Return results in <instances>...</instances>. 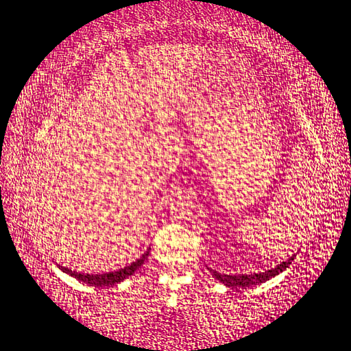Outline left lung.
Masks as SVG:
<instances>
[{"instance_id":"1","label":"left lung","mask_w":351,"mask_h":351,"mask_svg":"<svg viewBox=\"0 0 351 351\" xmlns=\"http://www.w3.org/2000/svg\"><path fill=\"white\" fill-rule=\"evenodd\" d=\"M294 258H295V254L291 256V258L288 261H285V263L276 265V267L270 269V270H265V272H259V274L226 275V274H218V272H215V270H213V275H215V278H218L221 283L229 286V288H250V286H256V285L264 283V281L274 278L275 275L283 272L286 267H289V264L293 263Z\"/></svg>"}]
</instances>
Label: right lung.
Listing matches in <instances>:
<instances>
[{"label":"right lung","mask_w":351,"mask_h":351,"mask_svg":"<svg viewBox=\"0 0 351 351\" xmlns=\"http://www.w3.org/2000/svg\"><path fill=\"white\" fill-rule=\"evenodd\" d=\"M147 256H149V250H147L146 253L143 254L140 259H136L135 263H132L130 265H127V267L116 270V272L101 274V275H98V274L97 275H90V274L75 272V270L62 267V265H58V267H60L65 274H70L71 276H75L76 280L84 281V283H87L88 286H114L117 283H121V281H124L125 278H128V276H130V275L135 274L136 270L140 269L143 264H145V261L147 259Z\"/></svg>","instance_id":"right-lung-1"}]
</instances>
